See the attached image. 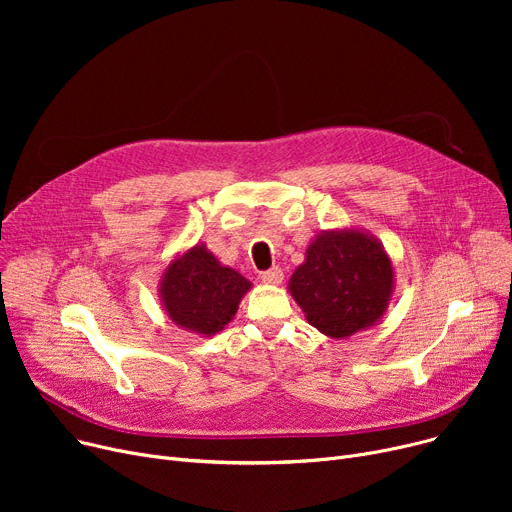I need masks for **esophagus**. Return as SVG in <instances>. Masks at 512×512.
<instances>
[{"instance_id":"esophagus-1","label":"esophagus","mask_w":512,"mask_h":512,"mask_svg":"<svg viewBox=\"0 0 512 512\" xmlns=\"http://www.w3.org/2000/svg\"><path fill=\"white\" fill-rule=\"evenodd\" d=\"M261 280H263V284L278 286V284H282V280H284V272L280 270V267H272V270H267V272L261 274Z\"/></svg>"}]
</instances>
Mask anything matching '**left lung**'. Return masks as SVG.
Instances as JSON below:
<instances>
[{
    "mask_svg": "<svg viewBox=\"0 0 512 512\" xmlns=\"http://www.w3.org/2000/svg\"><path fill=\"white\" fill-rule=\"evenodd\" d=\"M288 292L305 319L328 338H348L378 324L394 294V265L382 242L361 228L317 234Z\"/></svg>",
    "mask_w": 512,
    "mask_h": 512,
    "instance_id": "1",
    "label": "left lung"
}]
</instances>
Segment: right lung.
Returning a JSON list of instances; mask_svg holds the SVG:
<instances>
[{"label":"right lung","instance_id":"add662e5","mask_svg":"<svg viewBox=\"0 0 512 512\" xmlns=\"http://www.w3.org/2000/svg\"><path fill=\"white\" fill-rule=\"evenodd\" d=\"M253 284L222 265L205 242L178 253L159 276L161 307L174 324L199 336L222 332Z\"/></svg>","mask_w":512,"mask_h":512}]
</instances>
